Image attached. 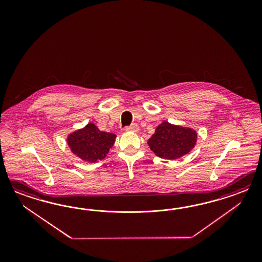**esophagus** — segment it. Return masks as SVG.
Listing matches in <instances>:
<instances>
[{
  "label": "esophagus",
  "instance_id": "esophagus-1",
  "mask_svg": "<svg viewBox=\"0 0 262 262\" xmlns=\"http://www.w3.org/2000/svg\"><path fill=\"white\" fill-rule=\"evenodd\" d=\"M139 130V127L137 124H134L129 127H126V132H133V133H137Z\"/></svg>",
  "mask_w": 262,
  "mask_h": 262
}]
</instances>
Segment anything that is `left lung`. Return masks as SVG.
<instances>
[{
  "instance_id": "8db88e82",
  "label": "left lung",
  "mask_w": 262,
  "mask_h": 262,
  "mask_svg": "<svg viewBox=\"0 0 262 262\" xmlns=\"http://www.w3.org/2000/svg\"><path fill=\"white\" fill-rule=\"evenodd\" d=\"M197 138V132L193 128L164 121L157 127L148 145L159 158L174 160L188 154L195 147Z\"/></svg>"
}]
</instances>
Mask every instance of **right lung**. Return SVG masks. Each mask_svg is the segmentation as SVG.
Listing matches in <instances>:
<instances>
[{
    "label": "right lung",
    "instance_id": "add662e5",
    "mask_svg": "<svg viewBox=\"0 0 262 262\" xmlns=\"http://www.w3.org/2000/svg\"><path fill=\"white\" fill-rule=\"evenodd\" d=\"M116 135L101 132L95 124L88 123L67 136V144L79 159L94 163L104 159L115 142Z\"/></svg>",
    "mask_w": 262,
    "mask_h": 262
}]
</instances>
